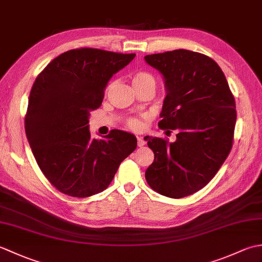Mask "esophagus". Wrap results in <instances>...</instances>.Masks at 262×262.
Segmentation results:
<instances>
[{"label":"esophagus","instance_id":"1","mask_svg":"<svg viewBox=\"0 0 262 262\" xmlns=\"http://www.w3.org/2000/svg\"><path fill=\"white\" fill-rule=\"evenodd\" d=\"M137 144H138V146L142 147V146L145 145L146 142H145V140H144L142 136H137Z\"/></svg>","mask_w":262,"mask_h":262}]
</instances>
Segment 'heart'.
<instances>
[{
	"label": "heart",
	"instance_id": "heart-1",
	"mask_svg": "<svg viewBox=\"0 0 262 262\" xmlns=\"http://www.w3.org/2000/svg\"><path fill=\"white\" fill-rule=\"evenodd\" d=\"M145 83H153L155 85V79L152 74L147 73V72H137L134 75H133V84L134 85H141V84H145ZM128 126L133 129H137V128L141 127V122L138 119L135 118H132L127 121Z\"/></svg>",
	"mask_w": 262,
	"mask_h": 262
}]
</instances>
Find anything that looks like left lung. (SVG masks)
Returning a JSON list of instances; mask_svg holds the SVG:
<instances>
[{
  "instance_id": "8db88e82",
  "label": "left lung",
  "mask_w": 262,
  "mask_h": 262,
  "mask_svg": "<svg viewBox=\"0 0 262 262\" xmlns=\"http://www.w3.org/2000/svg\"><path fill=\"white\" fill-rule=\"evenodd\" d=\"M144 58L164 79L159 127L178 133L173 143L144 137L154 153L146 181L163 196L186 197L207 185L230 154L235 100L223 71L204 54L177 49Z\"/></svg>"
}]
</instances>
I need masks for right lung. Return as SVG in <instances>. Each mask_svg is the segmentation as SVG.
Instances as JSON below:
<instances>
[{
  "instance_id": "1",
  "label": "right lung",
  "mask_w": 262,
  "mask_h": 262,
  "mask_svg": "<svg viewBox=\"0 0 262 262\" xmlns=\"http://www.w3.org/2000/svg\"><path fill=\"white\" fill-rule=\"evenodd\" d=\"M135 54L79 48L54 58L31 88L25 118L33 157L52 185L71 197H90L110 185L136 137L113 129L93 140L89 116L102 103L109 80Z\"/></svg>"
}]
</instances>
